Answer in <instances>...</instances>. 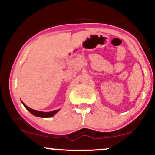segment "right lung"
<instances>
[{"label":"right lung","instance_id":"right-lung-1","mask_svg":"<svg viewBox=\"0 0 155 155\" xmlns=\"http://www.w3.org/2000/svg\"><path fill=\"white\" fill-rule=\"evenodd\" d=\"M23 104V102H22ZM24 105V106L32 114L35 115V116L36 117H44V118H47V117H51L52 116H54L56 113H58V111H59V109L58 110H55L54 111H50V112H42V111H35V110H33L32 109V108L28 107V106H26L25 104H23Z\"/></svg>","mask_w":155,"mask_h":155}]
</instances>
